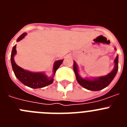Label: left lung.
<instances>
[{
  "label": "left lung",
  "mask_w": 127,
  "mask_h": 127,
  "mask_svg": "<svg viewBox=\"0 0 127 127\" xmlns=\"http://www.w3.org/2000/svg\"><path fill=\"white\" fill-rule=\"evenodd\" d=\"M114 50H116V48H114ZM114 68L108 74L100 76V77H86L85 78H83L79 75L78 66L76 62L74 61V71L76 74V80L77 83L83 88L88 90L99 91L104 89L111 83V82L113 80L116 75L117 71L118 70V55L116 56L115 60H114Z\"/></svg>",
  "instance_id": "1"
}]
</instances>
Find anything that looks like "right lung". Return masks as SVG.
Segmentation results:
<instances>
[{
	"label": "right lung",
	"mask_w": 127,
	"mask_h": 127,
	"mask_svg": "<svg viewBox=\"0 0 127 127\" xmlns=\"http://www.w3.org/2000/svg\"><path fill=\"white\" fill-rule=\"evenodd\" d=\"M27 33H22L18 38L16 41L19 42L22 40L27 35ZM16 44L13 46V50H12L11 62L15 76L17 77V79L20 82H22L25 86H29L30 88H34V89L43 88L53 83V77L55 74L56 71L62 64V63L64 61V59L55 62L53 67V74L50 77H48L44 72H31L27 70H25L23 68L18 65L16 64L14 58V56L16 54Z\"/></svg>",
	"instance_id": "add662e5"
}]
</instances>
